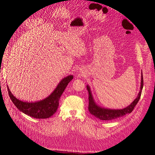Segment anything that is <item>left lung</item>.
Segmentation results:
<instances>
[{
	"mask_svg": "<svg viewBox=\"0 0 155 155\" xmlns=\"http://www.w3.org/2000/svg\"><path fill=\"white\" fill-rule=\"evenodd\" d=\"M143 87V73H141V89L140 91L138 94L137 98L130 104L129 106L123 109H119V110H112L107 109L105 108H101L98 105H97L94 102L93 97L90 90V87L88 85L87 86V91L88 92V110L91 112L92 115L94 116L95 117L99 119L100 120H110L113 119H116L117 118L123 117L127 114L131 113L134 109L136 104L138 101H140L142 90Z\"/></svg>",
	"mask_w": 155,
	"mask_h": 155,
	"instance_id": "8db88e82",
	"label": "left lung"
}]
</instances>
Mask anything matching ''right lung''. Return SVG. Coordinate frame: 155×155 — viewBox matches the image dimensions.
<instances>
[{
  "mask_svg": "<svg viewBox=\"0 0 155 155\" xmlns=\"http://www.w3.org/2000/svg\"><path fill=\"white\" fill-rule=\"evenodd\" d=\"M73 78V75L64 78L50 96L44 100L36 102H25L18 100L12 94L7 87L8 93L11 101L19 110L36 119H46L52 116L56 112L59 105L60 97Z\"/></svg>",
  "mask_w": 155,
  "mask_h": 155,
  "instance_id": "right-lung-1",
  "label": "right lung"
}]
</instances>
